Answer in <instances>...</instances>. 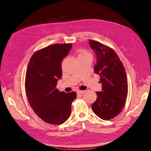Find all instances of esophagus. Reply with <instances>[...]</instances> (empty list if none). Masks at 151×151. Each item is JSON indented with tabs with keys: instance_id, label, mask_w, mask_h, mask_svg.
I'll return each mask as SVG.
<instances>
[{
	"instance_id": "34e87169",
	"label": "esophagus",
	"mask_w": 151,
	"mask_h": 151,
	"mask_svg": "<svg viewBox=\"0 0 151 151\" xmlns=\"http://www.w3.org/2000/svg\"><path fill=\"white\" fill-rule=\"evenodd\" d=\"M85 92V91H77V93L78 94H82V93H84Z\"/></svg>"
}]
</instances>
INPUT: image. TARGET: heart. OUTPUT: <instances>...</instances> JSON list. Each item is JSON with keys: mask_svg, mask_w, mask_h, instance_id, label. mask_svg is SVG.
Returning a JSON list of instances; mask_svg holds the SVG:
<instances>
[{"mask_svg": "<svg viewBox=\"0 0 151 151\" xmlns=\"http://www.w3.org/2000/svg\"><path fill=\"white\" fill-rule=\"evenodd\" d=\"M83 57H91V54L88 51L85 50H80L79 51V53L78 54L77 58H83Z\"/></svg>", "mask_w": 151, "mask_h": 151, "instance_id": "1", "label": "heart"}]
</instances>
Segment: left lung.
Segmentation results:
<instances>
[{"label": "left lung", "instance_id": "left-lung-1", "mask_svg": "<svg viewBox=\"0 0 151 151\" xmlns=\"http://www.w3.org/2000/svg\"><path fill=\"white\" fill-rule=\"evenodd\" d=\"M97 60L95 73L100 75L101 91H96L97 99L91 104L94 114L104 120L118 116L125 106L128 94V81L125 68L116 52L99 42L89 40Z\"/></svg>", "mask_w": 151, "mask_h": 151}]
</instances>
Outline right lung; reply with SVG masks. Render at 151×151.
<instances>
[{
	"label": "right lung",
	"instance_id": "right-lung-1",
	"mask_svg": "<svg viewBox=\"0 0 151 151\" xmlns=\"http://www.w3.org/2000/svg\"><path fill=\"white\" fill-rule=\"evenodd\" d=\"M71 44H52L35 52L29 63L25 81L26 94L31 107L42 120L60 125L71 113L75 91L56 89L62 77L61 62L69 54Z\"/></svg>",
	"mask_w": 151,
	"mask_h": 151
}]
</instances>
